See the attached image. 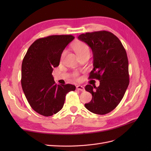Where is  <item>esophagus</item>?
<instances>
[{"label":"esophagus","mask_w":151,"mask_h":151,"mask_svg":"<svg viewBox=\"0 0 151 151\" xmlns=\"http://www.w3.org/2000/svg\"><path fill=\"white\" fill-rule=\"evenodd\" d=\"M76 88H77V90L81 91H82V92H84V91H85V89H84V87L82 86H80V85L77 86L76 87Z\"/></svg>","instance_id":"esophagus-1"}]
</instances>
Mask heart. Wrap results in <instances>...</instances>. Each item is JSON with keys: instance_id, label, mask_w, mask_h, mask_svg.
<instances>
[{"instance_id": "b5f03b06", "label": "heart", "mask_w": 151, "mask_h": 151, "mask_svg": "<svg viewBox=\"0 0 151 151\" xmlns=\"http://www.w3.org/2000/svg\"><path fill=\"white\" fill-rule=\"evenodd\" d=\"M73 49L77 55V56L79 57V58L84 57L86 55H89L90 53V50L89 47L88 45L86 43L83 42H76L74 45H73L72 47ZM65 52L63 51V53H62L61 58H63V56H64ZM77 74H74V77H77Z\"/></svg>"}]
</instances>
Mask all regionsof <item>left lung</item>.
Segmentation results:
<instances>
[{"mask_svg": "<svg viewBox=\"0 0 151 151\" xmlns=\"http://www.w3.org/2000/svg\"><path fill=\"white\" fill-rule=\"evenodd\" d=\"M78 39L92 50L94 68L89 78L99 81L98 87L86 86L93 98L85 107L93 113L105 115L118 106L129 86L127 52L120 40L109 31L86 33Z\"/></svg>", "mask_w": 151, "mask_h": 151, "instance_id": "left-lung-1", "label": "left lung"}]
</instances>
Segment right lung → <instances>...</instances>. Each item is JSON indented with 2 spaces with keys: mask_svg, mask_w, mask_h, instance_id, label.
I'll use <instances>...</instances> for the list:
<instances>
[{
  "mask_svg": "<svg viewBox=\"0 0 151 151\" xmlns=\"http://www.w3.org/2000/svg\"><path fill=\"white\" fill-rule=\"evenodd\" d=\"M74 39L72 35H52L36 40L27 51L21 67V86L31 107L50 116L63 108L66 94L74 85H57L52 74L59 65L63 50Z\"/></svg>",
  "mask_w": 151,
  "mask_h": 151,
  "instance_id": "obj_1",
  "label": "right lung"
}]
</instances>
